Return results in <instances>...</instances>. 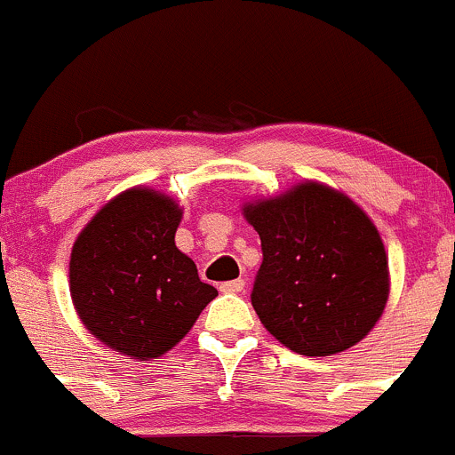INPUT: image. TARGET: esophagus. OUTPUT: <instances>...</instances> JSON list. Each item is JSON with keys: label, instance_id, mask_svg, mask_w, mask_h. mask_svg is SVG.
<instances>
[{"label": "esophagus", "instance_id": "obj_1", "mask_svg": "<svg viewBox=\"0 0 455 455\" xmlns=\"http://www.w3.org/2000/svg\"><path fill=\"white\" fill-rule=\"evenodd\" d=\"M242 289H244V280H242V277L222 282V284H220V291H222V293H240Z\"/></svg>", "mask_w": 455, "mask_h": 455}]
</instances>
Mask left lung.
<instances>
[{
    "label": "left lung",
    "instance_id": "left-lung-1",
    "mask_svg": "<svg viewBox=\"0 0 455 455\" xmlns=\"http://www.w3.org/2000/svg\"><path fill=\"white\" fill-rule=\"evenodd\" d=\"M262 242L251 304L268 333L302 355H331L364 338L389 295L385 244L347 196L299 184L244 209Z\"/></svg>",
    "mask_w": 455,
    "mask_h": 455
}]
</instances>
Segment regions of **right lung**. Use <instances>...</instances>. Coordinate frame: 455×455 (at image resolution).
I'll list each match as a JSON object with an SVG mask.
<instances>
[{
    "label": "right lung",
    "mask_w": 455,
    "mask_h": 455,
    "mask_svg": "<svg viewBox=\"0 0 455 455\" xmlns=\"http://www.w3.org/2000/svg\"><path fill=\"white\" fill-rule=\"evenodd\" d=\"M182 211L131 188L108 202L70 253V295L86 329L131 358H157L191 331L218 295L175 246Z\"/></svg>",
    "instance_id": "right-lung-1"
}]
</instances>
